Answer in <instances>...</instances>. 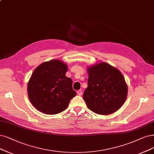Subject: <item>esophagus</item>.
<instances>
[{"instance_id":"34e87169","label":"esophagus","mask_w":154,"mask_h":154,"mask_svg":"<svg viewBox=\"0 0 154 154\" xmlns=\"http://www.w3.org/2000/svg\"><path fill=\"white\" fill-rule=\"evenodd\" d=\"M77 94H78V95H79V96H81V95L82 94V91L81 89H80V90H78L77 91Z\"/></svg>"}]
</instances>
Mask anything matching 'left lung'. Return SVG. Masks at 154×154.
I'll use <instances>...</instances> for the list:
<instances>
[{
    "instance_id": "1",
    "label": "left lung",
    "mask_w": 154,
    "mask_h": 154,
    "mask_svg": "<svg viewBox=\"0 0 154 154\" xmlns=\"http://www.w3.org/2000/svg\"><path fill=\"white\" fill-rule=\"evenodd\" d=\"M88 88L83 99L90 109L100 115L118 110L128 95V86L121 72L105 62L88 68Z\"/></svg>"
}]
</instances>
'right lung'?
<instances>
[{"label":"right lung","mask_w":154,"mask_h":154,"mask_svg":"<svg viewBox=\"0 0 154 154\" xmlns=\"http://www.w3.org/2000/svg\"><path fill=\"white\" fill-rule=\"evenodd\" d=\"M68 66L58 60L45 61L32 74L27 86L33 106L45 114L54 115L65 110L76 95L72 80L65 75Z\"/></svg>","instance_id":"obj_1"}]
</instances>
